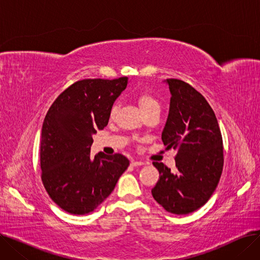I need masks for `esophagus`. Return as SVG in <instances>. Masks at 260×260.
Listing matches in <instances>:
<instances>
[{
    "label": "esophagus",
    "mask_w": 260,
    "mask_h": 260,
    "mask_svg": "<svg viewBox=\"0 0 260 260\" xmlns=\"http://www.w3.org/2000/svg\"><path fill=\"white\" fill-rule=\"evenodd\" d=\"M131 165L133 166V167H140V166H143L144 163L142 162V161H137V160H132V162H131Z\"/></svg>",
    "instance_id": "esophagus-1"
}]
</instances>
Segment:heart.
<instances>
[{"mask_svg": "<svg viewBox=\"0 0 260 260\" xmlns=\"http://www.w3.org/2000/svg\"><path fill=\"white\" fill-rule=\"evenodd\" d=\"M134 98L137 102V104L139 105L141 112L144 114L148 113V112H152V111H158L160 109V103L158 101V99L155 97V95L151 92L148 91H136L134 93ZM118 112V104L114 103L109 109V117L114 118L116 116Z\"/></svg>", "mask_w": 260, "mask_h": 260, "instance_id": "heart-1", "label": "heart"}]
</instances>
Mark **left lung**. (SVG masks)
Returning a JSON list of instances; mask_svg holds the SVG:
<instances>
[{
	"mask_svg": "<svg viewBox=\"0 0 260 260\" xmlns=\"http://www.w3.org/2000/svg\"><path fill=\"white\" fill-rule=\"evenodd\" d=\"M172 93L170 114L161 138L175 149L176 171L154 162L160 177L152 189L166 211L185 215L207 203L219 182L223 143L218 121L206 98L179 79H168Z\"/></svg>",
	"mask_w": 260,
	"mask_h": 260,
	"instance_id": "1",
	"label": "left lung"
}]
</instances>
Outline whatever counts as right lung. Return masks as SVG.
Returning <instances> with one entry per match:
<instances>
[{
	"label": "right lung",
	"mask_w": 260,
	"mask_h": 260,
	"mask_svg": "<svg viewBox=\"0 0 260 260\" xmlns=\"http://www.w3.org/2000/svg\"><path fill=\"white\" fill-rule=\"evenodd\" d=\"M126 85V77L77 81L48 109L40 143L41 178L52 201L67 213L92 212L129 166L121 154L90 156L92 135L107 125L109 109Z\"/></svg>",
	"instance_id": "1"
}]
</instances>
